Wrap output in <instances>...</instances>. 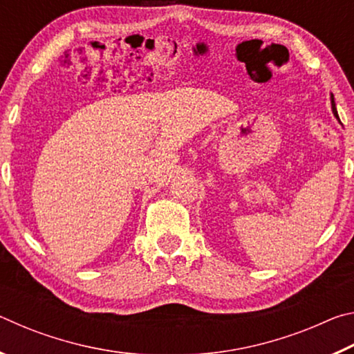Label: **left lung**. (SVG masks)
<instances>
[{"mask_svg": "<svg viewBox=\"0 0 354 354\" xmlns=\"http://www.w3.org/2000/svg\"><path fill=\"white\" fill-rule=\"evenodd\" d=\"M331 104H333V112H334V115H335V118H339V115H337V111H335V104H334L333 95H331Z\"/></svg>", "mask_w": 354, "mask_h": 354, "instance_id": "obj_1", "label": "left lung"}]
</instances>
